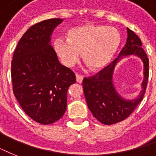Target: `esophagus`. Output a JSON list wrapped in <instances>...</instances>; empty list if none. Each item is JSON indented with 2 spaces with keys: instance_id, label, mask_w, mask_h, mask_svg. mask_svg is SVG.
<instances>
[{
  "instance_id": "obj_1",
  "label": "esophagus",
  "mask_w": 156,
  "mask_h": 156,
  "mask_svg": "<svg viewBox=\"0 0 156 156\" xmlns=\"http://www.w3.org/2000/svg\"><path fill=\"white\" fill-rule=\"evenodd\" d=\"M83 80V77L80 74H76V81H77V83H82Z\"/></svg>"
}]
</instances>
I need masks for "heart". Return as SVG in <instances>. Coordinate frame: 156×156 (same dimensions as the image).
Listing matches in <instances>:
<instances>
[{"label": "heart", "instance_id": "heart-1", "mask_svg": "<svg viewBox=\"0 0 156 156\" xmlns=\"http://www.w3.org/2000/svg\"><path fill=\"white\" fill-rule=\"evenodd\" d=\"M120 43L121 35L115 28L86 24L69 29L66 33V40L56 39L54 48L65 66H74L82 52L85 63L97 70L110 62Z\"/></svg>", "mask_w": 156, "mask_h": 156}]
</instances>
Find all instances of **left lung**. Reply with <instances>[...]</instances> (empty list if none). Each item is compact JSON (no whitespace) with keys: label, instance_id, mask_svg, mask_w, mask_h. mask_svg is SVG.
Here are the masks:
<instances>
[{"label":"left lung","instance_id":"1","mask_svg":"<svg viewBox=\"0 0 156 156\" xmlns=\"http://www.w3.org/2000/svg\"><path fill=\"white\" fill-rule=\"evenodd\" d=\"M128 38L122 48L121 55H138L144 63V79L143 90L136 100H126L116 93L112 83V73L119 58L115 59L108 66L96 74L84 78L83 91L87 106L98 121L104 125H112L126 119L143 100L146 93L149 77V59L143 48V44L133 30L127 28Z\"/></svg>","mask_w":156,"mask_h":156}]
</instances>
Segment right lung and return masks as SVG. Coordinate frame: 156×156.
<instances>
[{
    "label": "right lung",
    "mask_w": 156,
    "mask_h": 156,
    "mask_svg": "<svg viewBox=\"0 0 156 156\" xmlns=\"http://www.w3.org/2000/svg\"><path fill=\"white\" fill-rule=\"evenodd\" d=\"M61 18L38 23L18 41L11 62L13 95L34 121L49 125L62 117L67 91L76 83L75 74L61 65L50 44V36Z\"/></svg>",
    "instance_id": "add662e5"
}]
</instances>
